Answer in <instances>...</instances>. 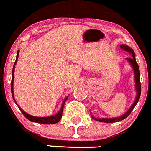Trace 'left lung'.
Returning a JSON list of instances; mask_svg holds the SVG:
<instances>
[{
    "mask_svg": "<svg viewBox=\"0 0 151 151\" xmlns=\"http://www.w3.org/2000/svg\"><path fill=\"white\" fill-rule=\"evenodd\" d=\"M121 48L122 50H125V51L128 52L129 54H131V57L130 58H127V60L130 62V64L132 65L133 68H134V74H135V83H136V90H137V97L136 100L134 101V103L133 104V105L130 107V108L129 109L128 111L123 115V116H120V117H116V118H94L95 121H101V122L104 123H114L117 122V121H121L124 120L125 118H127L129 115L130 114L131 111L134 110V108L135 107V106L137 104L138 101L140 99V93H141V85H140V70H139V67H138V64L136 61V59H135V54H134V51L131 49V48L129 47L128 46H126L124 44H121Z\"/></svg>",
    "mask_w": 151,
    "mask_h": 151,
    "instance_id": "1",
    "label": "left lung"
}]
</instances>
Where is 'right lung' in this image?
<instances>
[{
  "label": "right lung",
  "instance_id": "add662e5",
  "mask_svg": "<svg viewBox=\"0 0 151 151\" xmlns=\"http://www.w3.org/2000/svg\"><path fill=\"white\" fill-rule=\"evenodd\" d=\"M18 54H19V51H17V58H16V60L14 62V65L16 64L17 61V58H18ZM14 65L13 67V70H12V78H11V93H12V97H14V91H13V83H14ZM14 101V102L16 103V101H15L14 98L13 97ZM68 99V97L64 99V101H63V104H62V106H61V108H60V111L55 114L54 116H46V117H37V116H33L31 115L28 114H27L25 113L24 111H23L21 107H19L18 104L16 103L17 107H19V109L21 110V113L23 114V115L26 117L27 120L29 121H32V122H35V123H39V124H56V123L59 122L60 121V119L62 117V113H63V109H64V104H65L66 101Z\"/></svg>",
  "mask_w": 151,
  "mask_h": 151
}]
</instances>
